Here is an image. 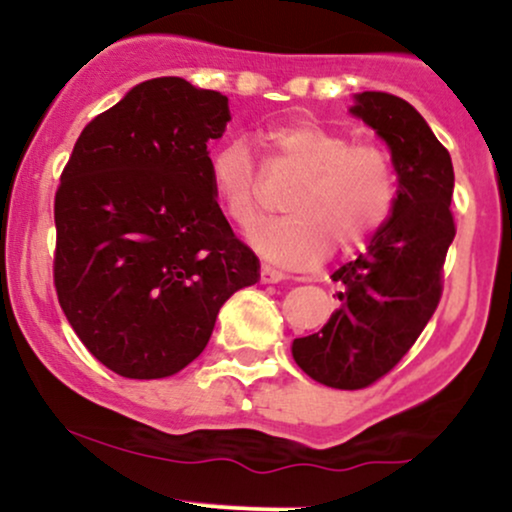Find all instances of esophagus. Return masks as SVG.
<instances>
[{
    "instance_id": "obj_1",
    "label": "esophagus",
    "mask_w": 512,
    "mask_h": 512,
    "mask_svg": "<svg viewBox=\"0 0 512 512\" xmlns=\"http://www.w3.org/2000/svg\"><path fill=\"white\" fill-rule=\"evenodd\" d=\"M281 279H286L284 272L269 267V264H262V267H260V281H262V284H279Z\"/></svg>"
}]
</instances>
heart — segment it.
Masks as SVG:
<instances>
[{
	"mask_svg": "<svg viewBox=\"0 0 512 512\" xmlns=\"http://www.w3.org/2000/svg\"><path fill=\"white\" fill-rule=\"evenodd\" d=\"M252 142L269 178H296L284 199L289 216L255 228L250 243L269 260L308 267L332 243L354 250L385 226L397 199L392 158L378 142L349 139L315 120H286L257 129ZM216 202L236 226L248 228L264 204V180L248 144L221 146L209 161Z\"/></svg>",
	"mask_w": 512,
	"mask_h": 512,
	"instance_id": "heart-1",
	"label": "heart"
}]
</instances>
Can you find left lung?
<instances>
[{"label": "left lung", "instance_id": "left-lung-1", "mask_svg": "<svg viewBox=\"0 0 512 512\" xmlns=\"http://www.w3.org/2000/svg\"><path fill=\"white\" fill-rule=\"evenodd\" d=\"M351 113L390 146L399 190L368 250L332 274L342 284L337 313L320 332L293 342L298 366L337 390L378 383L414 346L443 296L455 238L452 161L424 117L383 91L358 93Z\"/></svg>", "mask_w": 512, "mask_h": 512}]
</instances>
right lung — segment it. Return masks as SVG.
Masks as SVG:
<instances>
[{"label":"right lung","instance_id":"obj_1","mask_svg":"<svg viewBox=\"0 0 512 512\" xmlns=\"http://www.w3.org/2000/svg\"><path fill=\"white\" fill-rule=\"evenodd\" d=\"M228 98L180 76L144 81L76 139L55 192V276L76 337L122 378L178 373L260 260L209 185Z\"/></svg>","mask_w":512,"mask_h":512}]
</instances>
